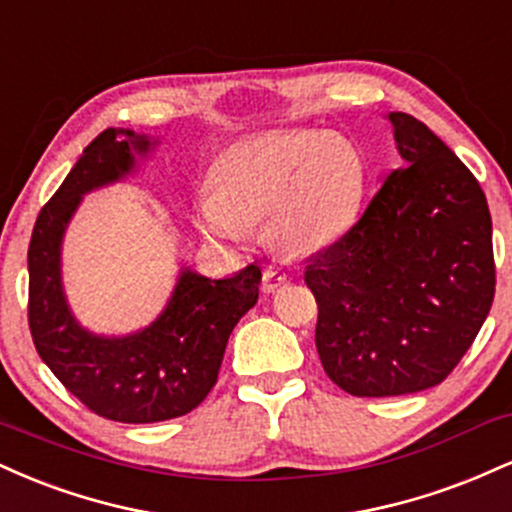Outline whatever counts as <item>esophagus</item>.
Wrapping results in <instances>:
<instances>
[{
  "label": "esophagus",
  "instance_id": "obj_1",
  "mask_svg": "<svg viewBox=\"0 0 512 512\" xmlns=\"http://www.w3.org/2000/svg\"><path fill=\"white\" fill-rule=\"evenodd\" d=\"M286 284H289V274L281 272V269H272V267L264 269V274H262V291L274 293V291L284 289Z\"/></svg>",
  "mask_w": 512,
  "mask_h": 512
}]
</instances>
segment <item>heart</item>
I'll list each match as a JSON object with an SVG mask.
<instances>
[{
  "label": "heart",
  "instance_id": "b5f03b06",
  "mask_svg": "<svg viewBox=\"0 0 512 512\" xmlns=\"http://www.w3.org/2000/svg\"><path fill=\"white\" fill-rule=\"evenodd\" d=\"M370 163L354 139L322 129L267 132L228 146L214 163V190L197 199L207 236H264L286 252H315L342 240L361 216Z\"/></svg>",
  "mask_w": 512,
  "mask_h": 512
}]
</instances>
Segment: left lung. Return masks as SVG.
<instances>
[{
	"label": "left lung",
	"mask_w": 512,
	"mask_h": 512,
	"mask_svg": "<svg viewBox=\"0 0 512 512\" xmlns=\"http://www.w3.org/2000/svg\"><path fill=\"white\" fill-rule=\"evenodd\" d=\"M407 166L387 175L356 226L305 264L315 346L334 385L395 397L443 383L496 293L484 190L424 122L390 113Z\"/></svg>",
	"instance_id": "obj_1"
}]
</instances>
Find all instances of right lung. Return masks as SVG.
<instances>
[{"instance_id": "right-lung-1", "label": "right lung", "mask_w": 512, "mask_h": 512, "mask_svg": "<svg viewBox=\"0 0 512 512\" xmlns=\"http://www.w3.org/2000/svg\"><path fill=\"white\" fill-rule=\"evenodd\" d=\"M149 139L105 129L60 190L40 209L28 245V327L40 358L93 414L122 424H154L190 414L207 399L233 327L260 296L262 269L250 264L231 279L182 272L168 308L144 332L93 337L69 313L60 281V243L84 192L134 166L132 151Z\"/></svg>"}]
</instances>
